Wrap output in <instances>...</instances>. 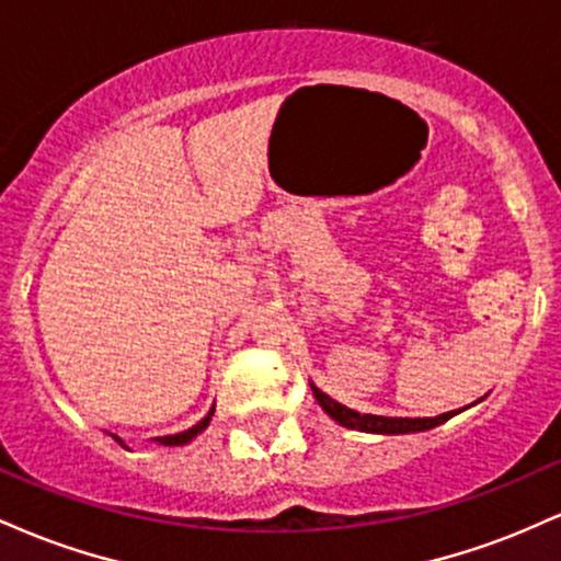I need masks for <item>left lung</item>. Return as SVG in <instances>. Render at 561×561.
<instances>
[{"instance_id": "1", "label": "left lung", "mask_w": 561, "mask_h": 561, "mask_svg": "<svg viewBox=\"0 0 561 561\" xmlns=\"http://www.w3.org/2000/svg\"><path fill=\"white\" fill-rule=\"evenodd\" d=\"M313 396L321 403V409L332 416L334 422L343 424L347 430H362V433H377V435H403V433H424V430H433L437 424L448 422L456 411L440 416H420V420H409V416H377V414H358V411L347 409V405L337 403L334 398L321 392L317 385H311Z\"/></svg>"}]
</instances>
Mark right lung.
<instances>
[{
    "instance_id": "add662e5",
    "label": "right lung",
    "mask_w": 561,
    "mask_h": 561,
    "mask_svg": "<svg viewBox=\"0 0 561 561\" xmlns=\"http://www.w3.org/2000/svg\"><path fill=\"white\" fill-rule=\"evenodd\" d=\"M210 416H214V409H210V414L205 416L203 422H197L195 427H192V430H186V433H179V435H165V437H158V443H163V446H184V443H190L192 437L199 435V433H203L205 427H208Z\"/></svg>"
}]
</instances>
